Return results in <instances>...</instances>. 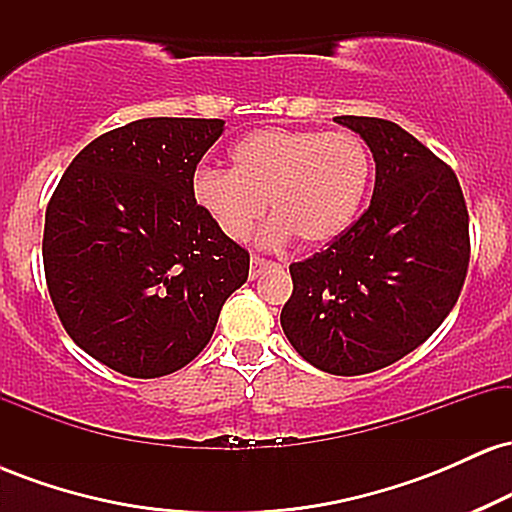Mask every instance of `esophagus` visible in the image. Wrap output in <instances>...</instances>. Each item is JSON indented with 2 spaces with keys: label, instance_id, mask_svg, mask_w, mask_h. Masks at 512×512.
Listing matches in <instances>:
<instances>
[{
  "label": "esophagus",
  "instance_id": "obj_1",
  "mask_svg": "<svg viewBox=\"0 0 512 512\" xmlns=\"http://www.w3.org/2000/svg\"><path fill=\"white\" fill-rule=\"evenodd\" d=\"M272 267H279V264L272 262V260H264V257H260V255H255L250 260V276H252V279H257V276H260L264 269H272Z\"/></svg>",
  "mask_w": 512,
  "mask_h": 512
}]
</instances>
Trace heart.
Here are the masks:
<instances>
[{
    "mask_svg": "<svg viewBox=\"0 0 512 512\" xmlns=\"http://www.w3.org/2000/svg\"><path fill=\"white\" fill-rule=\"evenodd\" d=\"M231 161V170H197L192 192L233 240L248 238L272 202L274 233L330 243L356 219L370 180V154L351 132L257 129L233 146Z\"/></svg>",
    "mask_w": 512,
    "mask_h": 512,
    "instance_id": "heart-1",
    "label": "heart"
}]
</instances>
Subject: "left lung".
Here are the masks:
<instances>
[{
	"label": "left lung",
	"mask_w": 512,
	"mask_h": 512,
	"mask_svg": "<svg viewBox=\"0 0 512 512\" xmlns=\"http://www.w3.org/2000/svg\"><path fill=\"white\" fill-rule=\"evenodd\" d=\"M375 158L370 207L325 250L289 267L281 327L332 375L399 361L443 325L469 267V214L455 170L380 117H334Z\"/></svg>",
	"instance_id": "1"
}]
</instances>
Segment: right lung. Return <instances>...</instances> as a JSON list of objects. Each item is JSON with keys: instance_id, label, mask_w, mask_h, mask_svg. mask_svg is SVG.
I'll list each match as a JSON object with an SVG mask.
<instances>
[{"instance_id": "1", "label": "right lung", "mask_w": 512, "mask_h": 512, "mask_svg": "<svg viewBox=\"0 0 512 512\" xmlns=\"http://www.w3.org/2000/svg\"><path fill=\"white\" fill-rule=\"evenodd\" d=\"M223 120L146 117L81 149L45 211V281L76 346L129 378L195 358L250 252L223 236L192 192Z\"/></svg>"}]
</instances>
